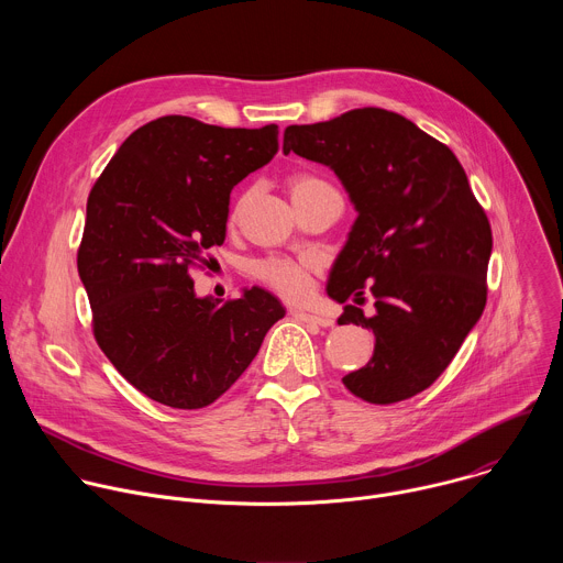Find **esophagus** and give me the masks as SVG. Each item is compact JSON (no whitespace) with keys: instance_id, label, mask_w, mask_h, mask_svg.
Returning a JSON list of instances; mask_svg holds the SVG:
<instances>
[{"instance_id":"esophagus-1","label":"esophagus","mask_w":563,"mask_h":563,"mask_svg":"<svg viewBox=\"0 0 563 563\" xmlns=\"http://www.w3.org/2000/svg\"><path fill=\"white\" fill-rule=\"evenodd\" d=\"M289 313L296 318V320H302V323H313V325H320V328H332L334 320L330 316H320V313H311V311H305V309H289Z\"/></svg>"}]
</instances>
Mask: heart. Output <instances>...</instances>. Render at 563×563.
Wrapping results in <instances>:
<instances>
[{
  "label": "heart",
  "instance_id": "1",
  "mask_svg": "<svg viewBox=\"0 0 563 563\" xmlns=\"http://www.w3.org/2000/svg\"><path fill=\"white\" fill-rule=\"evenodd\" d=\"M289 185H291V198L318 187H328L323 180L307 174L294 176ZM311 272H313L311 261L267 258L256 265V276L287 298H305L311 291Z\"/></svg>",
  "mask_w": 563,
  "mask_h": 563
}]
</instances>
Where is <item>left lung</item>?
I'll list each match as a JSON object with an SVG mask.
<instances>
[{
	"mask_svg": "<svg viewBox=\"0 0 563 563\" xmlns=\"http://www.w3.org/2000/svg\"><path fill=\"white\" fill-rule=\"evenodd\" d=\"M330 167L356 220L336 256L328 296L376 298L374 316L345 305L339 325L374 332L365 367L345 387L374 406L430 387L486 307L493 231L456 155L408 118L354 109L330 122L291 124L283 153Z\"/></svg>",
	"mask_w": 563,
	"mask_h": 563,
	"instance_id": "8db88e82",
	"label": "left lung"
}]
</instances>
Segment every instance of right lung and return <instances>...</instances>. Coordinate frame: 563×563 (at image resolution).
Returning <instances> with one entry per match:
<instances>
[{
	"mask_svg": "<svg viewBox=\"0 0 563 563\" xmlns=\"http://www.w3.org/2000/svg\"><path fill=\"white\" fill-rule=\"evenodd\" d=\"M278 153V126L224 129L187 115L133 131L93 185L77 272L93 334L115 369L157 404L211 406L285 316L263 287L220 305L191 267L224 243L229 194Z\"/></svg>",
	"mask_w": 563,
	"mask_h": 563,
	"instance_id": "obj_1",
	"label": "right lung"
}]
</instances>
